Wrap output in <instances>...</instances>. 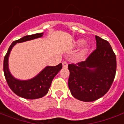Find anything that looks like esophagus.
Listing matches in <instances>:
<instances>
[{"mask_svg":"<svg viewBox=\"0 0 124 124\" xmlns=\"http://www.w3.org/2000/svg\"><path fill=\"white\" fill-rule=\"evenodd\" d=\"M62 64H63V68H67V67L68 64H67V62H65V61H63Z\"/></svg>","mask_w":124,"mask_h":124,"instance_id":"34e87169","label":"esophagus"}]
</instances>
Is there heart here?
<instances>
[{
    "mask_svg": "<svg viewBox=\"0 0 124 124\" xmlns=\"http://www.w3.org/2000/svg\"><path fill=\"white\" fill-rule=\"evenodd\" d=\"M84 43H85V41L83 39H78L74 43L75 47H79L81 45H83L80 50V52H79V56L81 57L85 55L89 52V51L90 50V48H91L89 44Z\"/></svg>",
    "mask_w": 124,
    "mask_h": 124,
    "instance_id": "heart-1",
    "label": "heart"
}]
</instances>
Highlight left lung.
<instances>
[{"mask_svg": "<svg viewBox=\"0 0 124 124\" xmlns=\"http://www.w3.org/2000/svg\"><path fill=\"white\" fill-rule=\"evenodd\" d=\"M95 39L96 50L86 61L68 65L71 93L83 101H93L103 96L116 75V57L110 44L98 36Z\"/></svg>", "mask_w": 124, "mask_h": 124, "instance_id": "obj_1", "label": "left lung"}]
</instances>
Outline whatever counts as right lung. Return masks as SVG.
<instances>
[{
  "mask_svg": "<svg viewBox=\"0 0 124 124\" xmlns=\"http://www.w3.org/2000/svg\"><path fill=\"white\" fill-rule=\"evenodd\" d=\"M43 36V32L36 33L24 36L17 41H13L4 59V73L8 85L15 94L27 100L41 98L48 93L53 78L62 69V64H59L56 66H46L34 78L21 80L15 78L10 73L8 67V58L11 50L16 43L41 38Z\"/></svg>",
  "mask_w": 124,
  "mask_h": 124,
  "instance_id": "add662e5",
  "label": "right lung"
}]
</instances>
